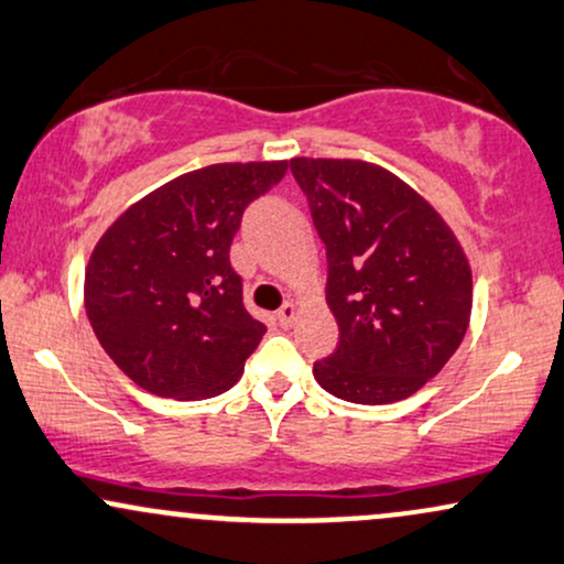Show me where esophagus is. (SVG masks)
Listing matches in <instances>:
<instances>
[{
    "instance_id": "obj_1",
    "label": "esophagus",
    "mask_w": 564,
    "mask_h": 564,
    "mask_svg": "<svg viewBox=\"0 0 564 564\" xmlns=\"http://www.w3.org/2000/svg\"><path fill=\"white\" fill-rule=\"evenodd\" d=\"M294 317H296V304L294 302H286L281 310L275 312V321H278V325H281V328H289V325L294 323Z\"/></svg>"
}]
</instances>
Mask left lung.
Masks as SVG:
<instances>
[{
    "label": "left lung",
    "instance_id": "left-lung-1",
    "mask_svg": "<svg viewBox=\"0 0 564 564\" xmlns=\"http://www.w3.org/2000/svg\"><path fill=\"white\" fill-rule=\"evenodd\" d=\"M325 243L338 344L317 383L355 404L423 389L463 341L473 275L454 234L423 196L357 160H291Z\"/></svg>",
    "mask_w": 564,
    "mask_h": 564
}]
</instances>
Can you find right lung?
<instances>
[{
    "label": "right lung",
    "instance_id": "obj_1",
    "mask_svg": "<svg viewBox=\"0 0 564 564\" xmlns=\"http://www.w3.org/2000/svg\"><path fill=\"white\" fill-rule=\"evenodd\" d=\"M289 162H228L186 173L135 202L86 268V315L101 349L135 386L209 399L239 381L268 325L241 302L230 241Z\"/></svg>",
    "mask_w": 564,
    "mask_h": 564
}]
</instances>
